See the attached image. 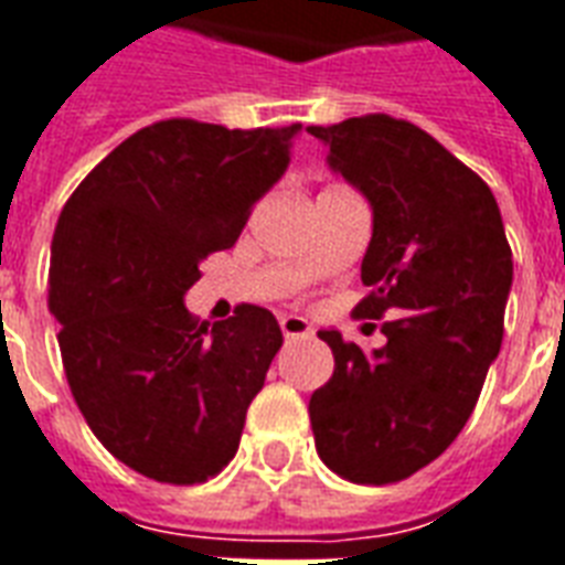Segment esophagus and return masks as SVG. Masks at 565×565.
Instances as JSON below:
<instances>
[{
    "instance_id": "34e87169",
    "label": "esophagus",
    "mask_w": 565,
    "mask_h": 565,
    "mask_svg": "<svg viewBox=\"0 0 565 565\" xmlns=\"http://www.w3.org/2000/svg\"><path fill=\"white\" fill-rule=\"evenodd\" d=\"M281 332L287 341H296V338H311L315 335V329L311 323L305 320V317H296V315H284L281 317Z\"/></svg>"
}]
</instances>
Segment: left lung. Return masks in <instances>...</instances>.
<instances>
[{
	"label": "left lung",
	"mask_w": 565,
	"mask_h": 565,
	"mask_svg": "<svg viewBox=\"0 0 565 565\" xmlns=\"http://www.w3.org/2000/svg\"><path fill=\"white\" fill-rule=\"evenodd\" d=\"M308 134L374 209L362 260L371 294L353 315L388 317L374 353L320 332L335 371L308 404L317 455L350 482H401L473 413L503 341L512 248L491 188L419 125L367 113Z\"/></svg>",
	"instance_id": "left-lung-1"
}]
</instances>
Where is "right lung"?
<instances>
[{
	"mask_svg": "<svg viewBox=\"0 0 565 565\" xmlns=\"http://www.w3.org/2000/svg\"><path fill=\"white\" fill-rule=\"evenodd\" d=\"M302 125L164 119L131 134L62 209L47 308L71 395L104 449L164 484L218 476L281 350L260 305L209 326L182 296L290 164Z\"/></svg>",
	"mask_w": 565,
	"mask_h": 565,
	"instance_id": "1",
	"label": "right lung"
}]
</instances>
